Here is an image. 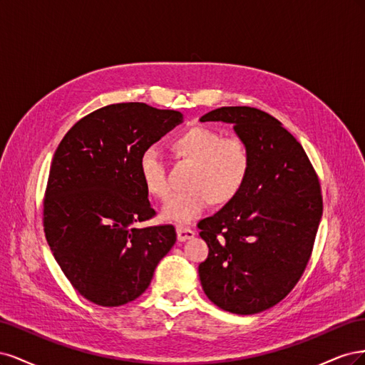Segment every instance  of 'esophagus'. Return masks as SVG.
<instances>
[{
	"label": "esophagus",
	"mask_w": 365,
	"mask_h": 365,
	"mask_svg": "<svg viewBox=\"0 0 365 365\" xmlns=\"http://www.w3.org/2000/svg\"><path fill=\"white\" fill-rule=\"evenodd\" d=\"M176 235H178V240L180 242H184V240H187V239H192V237H195V231L192 230V228H189V227H184V225H178L176 227Z\"/></svg>",
	"instance_id": "obj_1"
}]
</instances>
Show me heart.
I'll use <instances>...</instances> for the list:
<instances>
[{"label": "heart", "instance_id": "obj_1", "mask_svg": "<svg viewBox=\"0 0 365 365\" xmlns=\"http://www.w3.org/2000/svg\"><path fill=\"white\" fill-rule=\"evenodd\" d=\"M173 149L181 157L195 161L189 190L173 193L163 207V217L190 224L216 204L235 200L245 185L251 169V153L240 137H220L207 126H192L173 140ZM138 169L146 190L160 200L170 192L168 172L155 146L141 152Z\"/></svg>", "mask_w": 365, "mask_h": 365}]
</instances>
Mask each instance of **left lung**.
Masks as SVG:
<instances>
[{
  "instance_id": "left-lung-1",
  "label": "left lung",
  "mask_w": 365,
  "mask_h": 365,
  "mask_svg": "<svg viewBox=\"0 0 365 365\" xmlns=\"http://www.w3.org/2000/svg\"><path fill=\"white\" fill-rule=\"evenodd\" d=\"M201 121L231 123L251 153L237 196L197 222L208 245L197 269L202 289L227 312L259 314L302 279L323 215L322 185L300 143L268 113L224 106Z\"/></svg>"
}]
</instances>
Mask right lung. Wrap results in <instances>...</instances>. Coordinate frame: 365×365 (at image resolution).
<instances>
[{
  "label": "right lung",
  "mask_w": 365,
  "mask_h": 365,
  "mask_svg": "<svg viewBox=\"0 0 365 365\" xmlns=\"http://www.w3.org/2000/svg\"><path fill=\"white\" fill-rule=\"evenodd\" d=\"M182 121L173 109L130 102L85 115L54 152L43 231L73 288L98 306L135 300L176 242L175 227L140 228L157 215L141 181V152Z\"/></svg>",
  "instance_id": "1"
}]
</instances>
